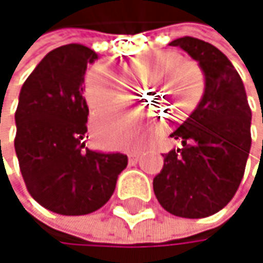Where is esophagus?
Segmentation results:
<instances>
[{"mask_svg": "<svg viewBox=\"0 0 263 263\" xmlns=\"http://www.w3.org/2000/svg\"><path fill=\"white\" fill-rule=\"evenodd\" d=\"M127 156H129L130 163H137V160H139V157H140V153H139V151H130Z\"/></svg>", "mask_w": 263, "mask_h": 263, "instance_id": "esophagus-1", "label": "esophagus"}]
</instances>
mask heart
Masks as SVG:
<instances>
[{"label":"heart","mask_w":263,"mask_h":263,"mask_svg":"<svg viewBox=\"0 0 263 263\" xmlns=\"http://www.w3.org/2000/svg\"><path fill=\"white\" fill-rule=\"evenodd\" d=\"M179 61V55L176 52L170 51H159L140 55L129 64L127 71L133 74H148L154 71L159 67L173 64ZM182 70H178L162 88V95L165 97H179L181 109L187 110L195 106L198 101L201 91H202V76L198 71L196 67L190 64H181ZM175 67H170V70ZM159 74V73H156ZM84 97L87 104L91 109H104L115 104H120L124 100L123 93V82L121 79L106 65H95L93 67L84 81ZM114 112L106 110L100 112L93 117V130L101 139H104L109 143H117L120 137V129L112 120ZM136 115L129 117V120H134Z\"/></svg>","instance_id":"heart-1"}]
</instances>
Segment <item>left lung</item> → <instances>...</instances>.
I'll use <instances>...</instances> for the list:
<instances>
[{"mask_svg": "<svg viewBox=\"0 0 263 263\" xmlns=\"http://www.w3.org/2000/svg\"><path fill=\"white\" fill-rule=\"evenodd\" d=\"M170 45L198 62L204 93L196 109L170 134L182 146L165 154L153 189L166 212L204 218L221 211L241 182L251 149V109L241 78L218 48L193 37Z\"/></svg>", "mask_w": 263, "mask_h": 263, "instance_id": "1", "label": "left lung"}]
</instances>
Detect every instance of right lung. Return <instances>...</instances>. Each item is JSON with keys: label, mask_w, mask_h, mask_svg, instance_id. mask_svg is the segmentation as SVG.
<instances>
[{"label": "right lung", "mask_w": 263, "mask_h": 263, "mask_svg": "<svg viewBox=\"0 0 263 263\" xmlns=\"http://www.w3.org/2000/svg\"><path fill=\"white\" fill-rule=\"evenodd\" d=\"M98 54L82 45L49 51L25 81L15 112V153L31 196L61 215H87L110 199L127 165L121 153L85 148L87 65Z\"/></svg>", "instance_id": "add662e5"}]
</instances>
